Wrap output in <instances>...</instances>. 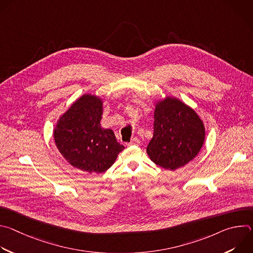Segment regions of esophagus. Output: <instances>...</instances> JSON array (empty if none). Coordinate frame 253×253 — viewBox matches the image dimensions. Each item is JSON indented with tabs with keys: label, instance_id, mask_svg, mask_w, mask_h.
<instances>
[{
	"label": "esophagus",
	"instance_id": "1",
	"mask_svg": "<svg viewBox=\"0 0 253 253\" xmlns=\"http://www.w3.org/2000/svg\"><path fill=\"white\" fill-rule=\"evenodd\" d=\"M138 144H140V140H139L137 137H134V138L128 143V145H129V146H132V145H138Z\"/></svg>",
	"mask_w": 253,
	"mask_h": 253
}]
</instances>
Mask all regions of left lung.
Returning a JSON list of instances; mask_svg holds the SVG:
<instances>
[{
    "label": "left lung",
    "mask_w": 253,
    "mask_h": 253,
    "mask_svg": "<svg viewBox=\"0 0 253 253\" xmlns=\"http://www.w3.org/2000/svg\"><path fill=\"white\" fill-rule=\"evenodd\" d=\"M154 132L147 146L150 159L168 170L190 162L199 153L205 128L197 113L177 98L160 100L154 111Z\"/></svg>",
    "instance_id": "obj_1"
}]
</instances>
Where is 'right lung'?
Returning a JSON list of instances; mask_svg holds the SVG:
<instances>
[{
    "label": "right lung",
    "mask_w": 253,
    "mask_h": 253,
    "mask_svg": "<svg viewBox=\"0 0 253 253\" xmlns=\"http://www.w3.org/2000/svg\"><path fill=\"white\" fill-rule=\"evenodd\" d=\"M102 114L101 98L85 94L59 118L54 129L56 146L63 157L90 174L109 169L124 149L111 129L101 127Z\"/></svg>",
    "instance_id": "obj_1"
}]
</instances>
